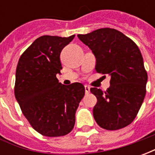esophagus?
I'll list each match as a JSON object with an SVG mask.
<instances>
[{"label":"esophagus","mask_w":155,"mask_h":155,"mask_svg":"<svg viewBox=\"0 0 155 155\" xmlns=\"http://www.w3.org/2000/svg\"><path fill=\"white\" fill-rule=\"evenodd\" d=\"M84 90H85V93H86V94H89L90 91H91V87H90L89 85H85V86H84Z\"/></svg>","instance_id":"esophagus-1"}]
</instances>
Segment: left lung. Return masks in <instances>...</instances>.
Returning <instances> with one entry per match:
<instances>
[{"label": "left lung", "instance_id": "8db88e82", "mask_svg": "<svg viewBox=\"0 0 155 155\" xmlns=\"http://www.w3.org/2000/svg\"><path fill=\"white\" fill-rule=\"evenodd\" d=\"M96 59L98 73L110 75L106 91L91 88L97 98L93 109L96 123L104 130L122 129L133 122L146 94L148 81L137 45L115 29L101 28L78 35Z\"/></svg>", "mask_w": 155, "mask_h": 155}]
</instances>
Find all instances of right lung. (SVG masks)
<instances>
[{"mask_svg":"<svg viewBox=\"0 0 155 155\" xmlns=\"http://www.w3.org/2000/svg\"><path fill=\"white\" fill-rule=\"evenodd\" d=\"M74 37L41 36L17 64L15 99L33 129L45 136H63L73 130L75 112L84 95L81 83L64 85L56 78L62 69L61 51Z\"/></svg>","mask_w":155,"mask_h":155,"instance_id":"add662e5","label":"right lung"}]
</instances>
